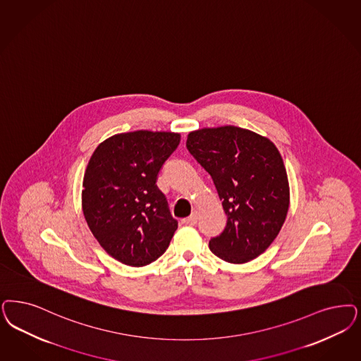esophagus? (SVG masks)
I'll use <instances>...</instances> for the list:
<instances>
[{
  "label": "esophagus",
  "mask_w": 361,
  "mask_h": 361,
  "mask_svg": "<svg viewBox=\"0 0 361 361\" xmlns=\"http://www.w3.org/2000/svg\"><path fill=\"white\" fill-rule=\"evenodd\" d=\"M197 220H199V217H197V214H192L190 217H188L187 220H185V223L188 225H196L197 224Z\"/></svg>",
  "instance_id": "34e87169"
}]
</instances>
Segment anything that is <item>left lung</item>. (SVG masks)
<instances>
[{"mask_svg":"<svg viewBox=\"0 0 361 361\" xmlns=\"http://www.w3.org/2000/svg\"><path fill=\"white\" fill-rule=\"evenodd\" d=\"M187 148L211 174L228 221L209 249L244 264L274 243L289 208V183L279 149L268 137L235 125L189 132Z\"/></svg>","mask_w":361,"mask_h":361,"instance_id":"left-lung-1","label":"left lung"}]
</instances>
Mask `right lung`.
<instances>
[{
    "instance_id": "right-lung-1",
    "label": "right lung",
    "mask_w": 361,
    "mask_h": 361,
    "mask_svg": "<svg viewBox=\"0 0 361 361\" xmlns=\"http://www.w3.org/2000/svg\"><path fill=\"white\" fill-rule=\"evenodd\" d=\"M180 144V133L135 130L104 140L87 162L81 205L102 249L129 267H144L166 250L177 221L156 180Z\"/></svg>"
}]
</instances>
